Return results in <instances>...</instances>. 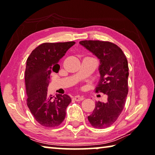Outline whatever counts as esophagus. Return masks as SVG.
<instances>
[{
  "label": "esophagus",
  "mask_w": 155,
  "mask_h": 155,
  "mask_svg": "<svg viewBox=\"0 0 155 155\" xmlns=\"http://www.w3.org/2000/svg\"><path fill=\"white\" fill-rule=\"evenodd\" d=\"M84 99V96H75L74 97V100L75 101H81Z\"/></svg>",
  "instance_id": "obj_1"
}]
</instances>
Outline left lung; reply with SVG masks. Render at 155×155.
Here are the masks:
<instances>
[{
  "label": "left lung",
  "mask_w": 155,
  "mask_h": 155,
  "mask_svg": "<svg viewBox=\"0 0 155 155\" xmlns=\"http://www.w3.org/2000/svg\"><path fill=\"white\" fill-rule=\"evenodd\" d=\"M80 44L94 53L101 62V79L95 91L106 94L107 101L96 102L88 120L94 127L104 129L116 122L125 107L128 93L127 60L120 48L114 43L84 40Z\"/></svg>",
  "instance_id": "8db88e82"
}]
</instances>
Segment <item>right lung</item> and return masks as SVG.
<instances>
[{
  "label": "right lung",
  "mask_w": 155,
  "mask_h": 155,
  "mask_svg": "<svg viewBox=\"0 0 155 155\" xmlns=\"http://www.w3.org/2000/svg\"><path fill=\"white\" fill-rule=\"evenodd\" d=\"M75 41L44 43L33 50L28 58L25 71L27 105L35 120L46 127H58L66 116L71 103L68 95L48 94L50 75L58 73V62Z\"/></svg>",
  "instance_id": "1"
}]
</instances>
